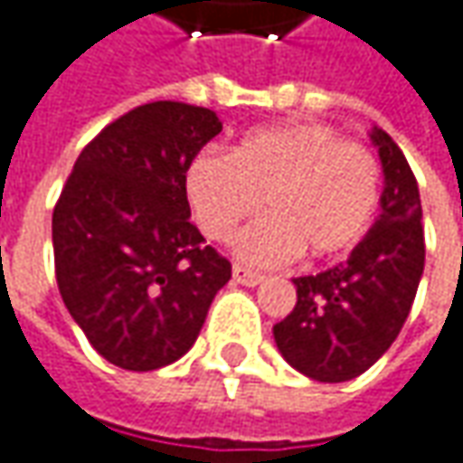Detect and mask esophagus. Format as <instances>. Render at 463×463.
<instances>
[{"instance_id": "1", "label": "esophagus", "mask_w": 463, "mask_h": 463, "mask_svg": "<svg viewBox=\"0 0 463 463\" xmlns=\"http://www.w3.org/2000/svg\"><path fill=\"white\" fill-rule=\"evenodd\" d=\"M232 280H235V283H241V286L254 288L264 280V275H259V272H254V269H246V267L235 264V267H232Z\"/></svg>"}]
</instances>
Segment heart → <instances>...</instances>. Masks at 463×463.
<instances>
[{"label":"heart","instance_id":"1","mask_svg":"<svg viewBox=\"0 0 463 463\" xmlns=\"http://www.w3.org/2000/svg\"><path fill=\"white\" fill-rule=\"evenodd\" d=\"M377 156L335 128L288 123L241 136L228 156L202 151L183 175V191L206 238L225 243L259 206L267 217L235 243L249 264L272 267L301 251L333 259L356 246L380 206Z\"/></svg>","mask_w":463,"mask_h":463}]
</instances>
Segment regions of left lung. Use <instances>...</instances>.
<instances>
[{"mask_svg":"<svg viewBox=\"0 0 463 463\" xmlns=\"http://www.w3.org/2000/svg\"><path fill=\"white\" fill-rule=\"evenodd\" d=\"M369 138L385 173L380 217L338 267L293 280L296 307L272 327L283 359L317 383L354 380L391 348L424 272L417 177L385 130Z\"/></svg>","mask_w":463,"mask_h":463,"instance_id":"obj_1","label":"left lung"}]
</instances>
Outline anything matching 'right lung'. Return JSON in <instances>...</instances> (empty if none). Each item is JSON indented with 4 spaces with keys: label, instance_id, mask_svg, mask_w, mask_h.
Segmentation results:
<instances>
[{
    "label": "right lung",
    "instance_id": "right-lung-1",
    "mask_svg": "<svg viewBox=\"0 0 463 463\" xmlns=\"http://www.w3.org/2000/svg\"><path fill=\"white\" fill-rule=\"evenodd\" d=\"M222 130L183 101L141 104L80 151L52 214L70 317L115 367L177 362L202 333L231 261L204 243L183 191L188 162Z\"/></svg>",
    "mask_w": 463,
    "mask_h": 463
}]
</instances>
